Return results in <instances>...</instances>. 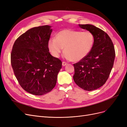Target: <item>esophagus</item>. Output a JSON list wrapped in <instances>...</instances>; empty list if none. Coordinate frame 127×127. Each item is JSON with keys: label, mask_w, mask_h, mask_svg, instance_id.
Returning <instances> with one entry per match:
<instances>
[{"label": "esophagus", "mask_w": 127, "mask_h": 127, "mask_svg": "<svg viewBox=\"0 0 127 127\" xmlns=\"http://www.w3.org/2000/svg\"><path fill=\"white\" fill-rule=\"evenodd\" d=\"M67 64V63L65 62V61H63V64H63V66H65Z\"/></svg>", "instance_id": "34e87169"}]
</instances>
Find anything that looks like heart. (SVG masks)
Segmentation results:
<instances>
[{
    "instance_id": "heart-1",
    "label": "heart",
    "mask_w": 127,
    "mask_h": 127,
    "mask_svg": "<svg viewBox=\"0 0 127 127\" xmlns=\"http://www.w3.org/2000/svg\"><path fill=\"white\" fill-rule=\"evenodd\" d=\"M94 44V36L92 32L65 29L58 33L56 39L49 40L48 47L55 58L59 57L64 48V57L67 59L79 61L88 56Z\"/></svg>"
}]
</instances>
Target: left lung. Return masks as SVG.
<instances>
[{"label": "left lung", "mask_w": 127, "mask_h": 127, "mask_svg": "<svg viewBox=\"0 0 127 127\" xmlns=\"http://www.w3.org/2000/svg\"><path fill=\"white\" fill-rule=\"evenodd\" d=\"M79 26L93 34L94 44L87 57L74 64L73 79L82 89L93 91L103 86L108 79L113 66L116 52L112 40L104 31L93 25Z\"/></svg>", "instance_id": "1"}]
</instances>
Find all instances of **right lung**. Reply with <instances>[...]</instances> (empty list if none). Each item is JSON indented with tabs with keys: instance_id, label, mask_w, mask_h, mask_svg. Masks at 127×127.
<instances>
[{
	"instance_id": "1",
	"label": "right lung",
	"mask_w": 127,
	"mask_h": 127,
	"mask_svg": "<svg viewBox=\"0 0 127 127\" xmlns=\"http://www.w3.org/2000/svg\"><path fill=\"white\" fill-rule=\"evenodd\" d=\"M49 25L27 31L15 41L10 55L11 67L23 89L42 95L56 85L62 61L51 55L48 42L52 32Z\"/></svg>"
}]
</instances>
